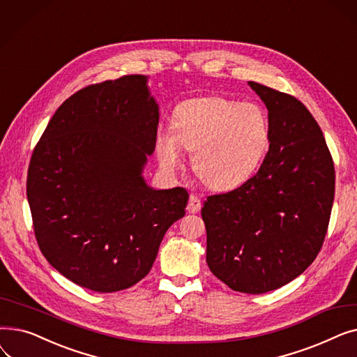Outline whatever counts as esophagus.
<instances>
[{"instance_id":"esophagus-1","label":"esophagus","mask_w":357,"mask_h":357,"mask_svg":"<svg viewBox=\"0 0 357 357\" xmlns=\"http://www.w3.org/2000/svg\"><path fill=\"white\" fill-rule=\"evenodd\" d=\"M186 210H188V213H191V214L199 213V210H201V199H199V197L191 195L190 197V202H188V207H186Z\"/></svg>"}]
</instances>
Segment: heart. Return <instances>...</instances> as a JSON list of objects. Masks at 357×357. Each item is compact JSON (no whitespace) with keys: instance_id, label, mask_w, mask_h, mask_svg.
I'll return each instance as SVG.
<instances>
[{"instance_id":"1","label":"heart","mask_w":357,"mask_h":357,"mask_svg":"<svg viewBox=\"0 0 357 357\" xmlns=\"http://www.w3.org/2000/svg\"><path fill=\"white\" fill-rule=\"evenodd\" d=\"M269 139V121L259 105L202 97L175 108L172 128H159L155 146L165 171L181 167L185 147L192 152V167L205 183L229 190L252 175Z\"/></svg>"}]
</instances>
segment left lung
I'll list each match as a JSON object with an SVG mask.
<instances>
[{
    "label": "left lung",
    "instance_id": "1",
    "mask_svg": "<svg viewBox=\"0 0 357 357\" xmlns=\"http://www.w3.org/2000/svg\"><path fill=\"white\" fill-rule=\"evenodd\" d=\"M249 86L268 108V155L240 188L208 197L201 215L210 271L233 291L265 294L289 284L320 252L335 178L307 107L257 82Z\"/></svg>",
    "mask_w": 357,
    "mask_h": 357
}]
</instances>
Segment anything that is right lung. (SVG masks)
Here are the masks:
<instances>
[{
	"instance_id": "right-lung-1",
	"label": "right lung",
	"mask_w": 357,
	"mask_h": 357,
	"mask_svg": "<svg viewBox=\"0 0 357 357\" xmlns=\"http://www.w3.org/2000/svg\"><path fill=\"white\" fill-rule=\"evenodd\" d=\"M144 75L86 86L53 114L27 175L34 234L73 284L117 292L153 266L188 192L155 190L143 171L155 152L159 105Z\"/></svg>"
}]
</instances>
